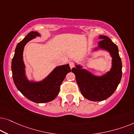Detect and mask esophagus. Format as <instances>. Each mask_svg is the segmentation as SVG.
Listing matches in <instances>:
<instances>
[{
	"mask_svg": "<svg viewBox=\"0 0 134 134\" xmlns=\"http://www.w3.org/2000/svg\"><path fill=\"white\" fill-rule=\"evenodd\" d=\"M69 65H70V68L72 69L73 67H75V63L73 61H70L69 62Z\"/></svg>",
	"mask_w": 134,
	"mask_h": 134,
	"instance_id": "34e87169",
	"label": "esophagus"
}]
</instances>
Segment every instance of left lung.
<instances>
[{
  "instance_id": "1",
  "label": "left lung",
  "mask_w": 134,
  "mask_h": 134,
  "mask_svg": "<svg viewBox=\"0 0 134 134\" xmlns=\"http://www.w3.org/2000/svg\"><path fill=\"white\" fill-rule=\"evenodd\" d=\"M99 48L105 49L112 57L110 72L101 76L92 75L79 65L72 69L82 95L91 101H102L110 97L116 90L122 77V62L116 44L105 35H100ZM96 48L95 49H97Z\"/></svg>"
}]
</instances>
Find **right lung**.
<instances>
[{"mask_svg":"<svg viewBox=\"0 0 134 134\" xmlns=\"http://www.w3.org/2000/svg\"><path fill=\"white\" fill-rule=\"evenodd\" d=\"M36 36H40V34L32 31L18 43L12 62V76L17 89L27 99L35 103H46L52 101L57 97L60 85L71 69L69 64L58 66L43 81H29L25 75L23 53L26 44Z\"/></svg>","mask_w":134,"mask_h":134,"instance_id":"add662e5","label":"right lung"}]
</instances>
